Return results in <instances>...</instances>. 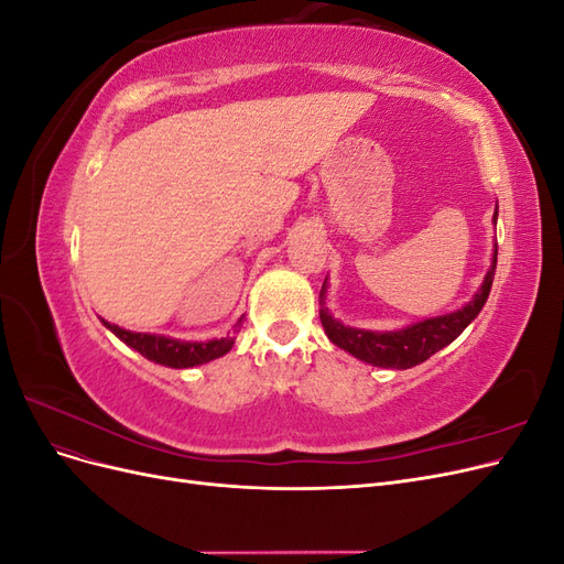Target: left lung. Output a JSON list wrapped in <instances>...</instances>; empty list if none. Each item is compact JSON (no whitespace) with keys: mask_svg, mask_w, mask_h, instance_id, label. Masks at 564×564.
I'll list each match as a JSON object with an SVG mask.
<instances>
[{"mask_svg":"<svg viewBox=\"0 0 564 564\" xmlns=\"http://www.w3.org/2000/svg\"><path fill=\"white\" fill-rule=\"evenodd\" d=\"M497 216L499 207L494 209V226H497ZM491 265L487 270V275L477 289L475 296L460 305L458 311L445 313V315H435V317H425L414 324H406L402 329H392V332H373V329H360V327H348L340 319H336L329 308H327V278H324L322 292H319V319L324 334L329 336L334 346L340 350L350 352L357 360H362L371 367H383V369H409L416 367L421 362L429 360L431 355L449 346L452 340L464 332L468 324L480 315L485 308V303L491 292V282H494V272H497V242H494L491 249Z\"/></svg>","mask_w":564,"mask_h":564,"instance_id":"left-lung-1","label":"left lung"}]
</instances>
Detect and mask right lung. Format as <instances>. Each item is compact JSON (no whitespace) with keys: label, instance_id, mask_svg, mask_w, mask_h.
<instances>
[{"label":"right lung","instance_id":"add662e5","mask_svg":"<svg viewBox=\"0 0 564 564\" xmlns=\"http://www.w3.org/2000/svg\"><path fill=\"white\" fill-rule=\"evenodd\" d=\"M106 324V329H110L122 344L129 348L139 350L143 357H148L150 362H158L172 369H191L197 365H207L216 357H224L230 352L235 344V334L240 329L242 317L235 324V334H228L224 338H209V340H181L172 338L164 334H141V332H129L117 327V324H110L106 319H100Z\"/></svg>","mask_w":564,"mask_h":564}]
</instances>
